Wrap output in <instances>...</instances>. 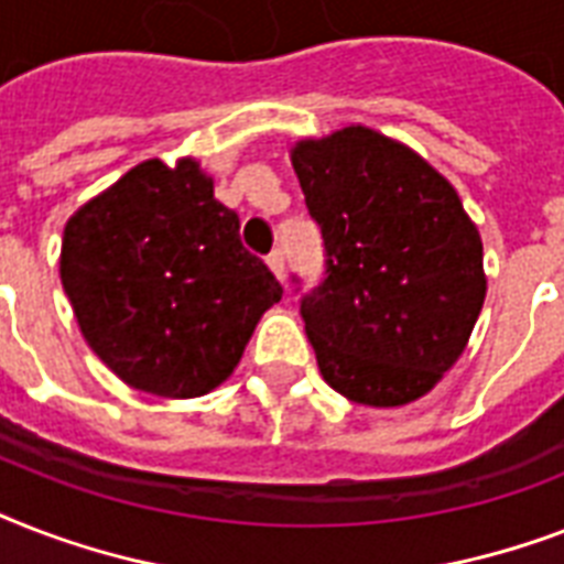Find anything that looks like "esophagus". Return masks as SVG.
I'll list each match as a JSON object with an SVG mask.
<instances>
[{
	"label": "esophagus",
	"mask_w": 564,
	"mask_h": 564,
	"mask_svg": "<svg viewBox=\"0 0 564 564\" xmlns=\"http://www.w3.org/2000/svg\"><path fill=\"white\" fill-rule=\"evenodd\" d=\"M265 263H269V269L274 272V278H278V281H283V272H286V257H283L281 248H274L272 254L265 257Z\"/></svg>",
	"instance_id": "1"
}]
</instances>
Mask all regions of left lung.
I'll return each mask as SVG.
<instances>
[{
    "instance_id": "8db88e82",
    "label": "left lung",
    "mask_w": 564,
    "mask_h": 564,
    "mask_svg": "<svg viewBox=\"0 0 564 564\" xmlns=\"http://www.w3.org/2000/svg\"><path fill=\"white\" fill-rule=\"evenodd\" d=\"M292 166L325 239L322 281L292 274L322 377L366 406L415 401L480 316V234L430 163L371 128L304 140Z\"/></svg>"
}]
</instances>
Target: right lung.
<instances>
[{"label":"right lung","instance_id":"add662e5","mask_svg":"<svg viewBox=\"0 0 564 564\" xmlns=\"http://www.w3.org/2000/svg\"><path fill=\"white\" fill-rule=\"evenodd\" d=\"M61 281L93 351L161 398L219 386L283 295L195 161H145L84 204L66 221Z\"/></svg>","mask_w":564,"mask_h":564}]
</instances>
